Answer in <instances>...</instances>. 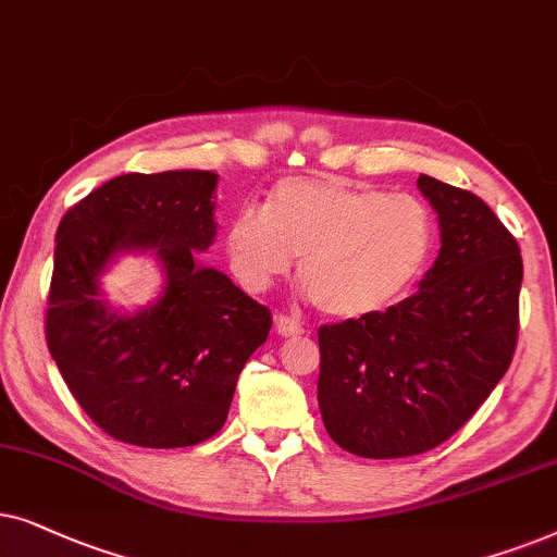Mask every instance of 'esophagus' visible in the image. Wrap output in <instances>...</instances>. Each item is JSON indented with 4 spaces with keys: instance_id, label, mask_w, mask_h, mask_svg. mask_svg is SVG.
<instances>
[{
    "instance_id": "1",
    "label": "esophagus",
    "mask_w": 557,
    "mask_h": 557,
    "mask_svg": "<svg viewBox=\"0 0 557 557\" xmlns=\"http://www.w3.org/2000/svg\"><path fill=\"white\" fill-rule=\"evenodd\" d=\"M274 331L280 333V336H300L302 331V323L298 321V318H293V315H277L274 318Z\"/></svg>"
}]
</instances>
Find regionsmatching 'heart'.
<instances>
[{
    "mask_svg": "<svg viewBox=\"0 0 557 557\" xmlns=\"http://www.w3.org/2000/svg\"><path fill=\"white\" fill-rule=\"evenodd\" d=\"M433 224L418 198L341 177H293L226 228L234 277L264 293L300 257V280L336 318L382 313L425 270Z\"/></svg>",
    "mask_w": 557,
    "mask_h": 557,
    "instance_id": "obj_1",
    "label": "heart"
}]
</instances>
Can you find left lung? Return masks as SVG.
<instances>
[{"label":"left lung","instance_id":"8db88e82","mask_svg":"<svg viewBox=\"0 0 557 557\" xmlns=\"http://www.w3.org/2000/svg\"><path fill=\"white\" fill-rule=\"evenodd\" d=\"M441 224V251L418 293L384 313L321 325L318 407L329 435L361 458L441 446L511 364L520 329V244L456 185L418 177Z\"/></svg>","mask_w":557,"mask_h":557}]
</instances>
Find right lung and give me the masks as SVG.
I'll return each instance as SVG.
<instances>
[{
    "label": "right lung",
    "instance_id": "add662e5",
    "mask_svg": "<svg viewBox=\"0 0 557 557\" xmlns=\"http://www.w3.org/2000/svg\"><path fill=\"white\" fill-rule=\"evenodd\" d=\"M216 183L211 170L119 175L58 226L50 356L88 418L122 443L185 448L216 435L244 364L270 336V310L198 259L216 239ZM122 253H152L166 277L135 314L100 293Z\"/></svg>",
    "mask_w": 557,
    "mask_h": 557
}]
</instances>
